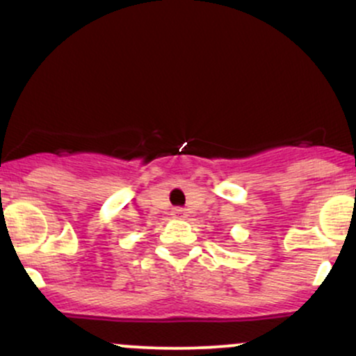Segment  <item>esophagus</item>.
<instances>
[{
	"label": "esophagus",
	"mask_w": 356,
	"mask_h": 356,
	"mask_svg": "<svg viewBox=\"0 0 356 356\" xmlns=\"http://www.w3.org/2000/svg\"><path fill=\"white\" fill-rule=\"evenodd\" d=\"M170 216H172L174 219H184L187 216V212L184 207H174V209L170 211Z\"/></svg>",
	"instance_id": "esophagus-1"
}]
</instances>
